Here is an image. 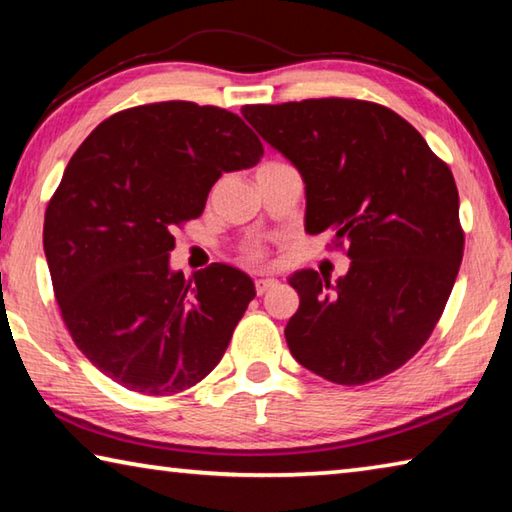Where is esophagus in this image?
<instances>
[{
	"mask_svg": "<svg viewBox=\"0 0 512 512\" xmlns=\"http://www.w3.org/2000/svg\"><path fill=\"white\" fill-rule=\"evenodd\" d=\"M273 287H277V280H271V277H259V280H255L257 296H264V293Z\"/></svg>",
	"mask_w": 512,
	"mask_h": 512,
	"instance_id": "esophagus-1",
	"label": "esophagus"
}]
</instances>
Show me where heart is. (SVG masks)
Masks as SVG:
<instances>
[{
  "label": "heart",
  "mask_w": 512,
  "mask_h": 512,
  "mask_svg": "<svg viewBox=\"0 0 512 512\" xmlns=\"http://www.w3.org/2000/svg\"><path fill=\"white\" fill-rule=\"evenodd\" d=\"M264 257H266V253H264L262 246H250V248H246V259H248V262L259 264V262H264Z\"/></svg>",
  "instance_id": "heart-1"
}]
</instances>
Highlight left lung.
I'll return each mask as SVG.
<instances>
[{
  "label": "left lung",
  "instance_id": "obj_1",
  "mask_svg": "<svg viewBox=\"0 0 512 512\" xmlns=\"http://www.w3.org/2000/svg\"><path fill=\"white\" fill-rule=\"evenodd\" d=\"M241 115L305 180L309 235L348 244L334 284L289 277L300 307L284 329L300 366L341 386L402 368L443 316L463 259L458 189L447 164L391 108L361 99L244 106Z\"/></svg>",
  "mask_w": 512,
  "mask_h": 512
}]
</instances>
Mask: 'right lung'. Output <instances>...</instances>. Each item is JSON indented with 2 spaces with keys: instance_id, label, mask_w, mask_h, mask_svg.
I'll list each match as a JSON object with an SVG mask.
<instances>
[{
  "instance_id": "right-lung-1",
  "label": "right lung",
  "mask_w": 512,
  "mask_h": 512,
  "mask_svg": "<svg viewBox=\"0 0 512 512\" xmlns=\"http://www.w3.org/2000/svg\"><path fill=\"white\" fill-rule=\"evenodd\" d=\"M262 155L239 115L192 101L115 112L76 149L42 241L60 316L103 375L173 395L221 361L255 284L225 264L173 273L171 230L203 214L221 173Z\"/></svg>"
}]
</instances>
